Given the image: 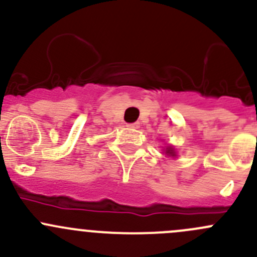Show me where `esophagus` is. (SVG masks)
<instances>
[{
    "label": "esophagus",
    "mask_w": 257,
    "mask_h": 257,
    "mask_svg": "<svg viewBox=\"0 0 257 257\" xmlns=\"http://www.w3.org/2000/svg\"><path fill=\"white\" fill-rule=\"evenodd\" d=\"M126 126H129V128L137 129V128H139V123H138V121H137V123H131V124H128Z\"/></svg>",
    "instance_id": "34e87169"
}]
</instances>
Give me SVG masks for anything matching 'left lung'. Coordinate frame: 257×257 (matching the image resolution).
I'll list each match as a JSON object with an SVG mask.
<instances>
[{
    "instance_id": "obj_1",
    "label": "left lung",
    "mask_w": 257,
    "mask_h": 257,
    "mask_svg": "<svg viewBox=\"0 0 257 257\" xmlns=\"http://www.w3.org/2000/svg\"><path fill=\"white\" fill-rule=\"evenodd\" d=\"M164 152H165V154L170 155V157H177V153H175V149L173 147H168Z\"/></svg>"
}]
</instances>
